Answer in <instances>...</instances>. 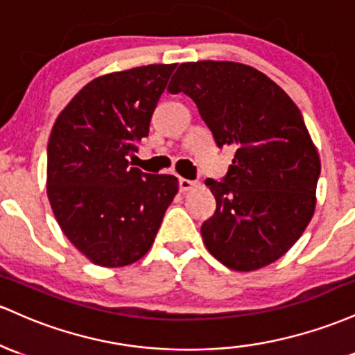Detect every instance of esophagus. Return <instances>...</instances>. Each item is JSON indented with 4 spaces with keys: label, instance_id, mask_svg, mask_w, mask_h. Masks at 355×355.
<instances>
[{
    "label": "esophagus",
    "instance_id": "34e87169",
    "mask_svg": "<svg viewBox=\"0 0 355 355\" xmlns=\"http://www.w3.org/2000/svg\"><path fill=\"white\" fill-rule=\"evenodd\" d=\"M194 188V182L189 181V179H184V178H179V189L181 191H189Z\"/></svg>",
    "mask_w": 355,
    "mask_h": 355
}]
</instances>
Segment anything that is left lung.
Segmentation results:
<instances>
[{
	"label": "left lung",
	"mask_w": 355,
	"mask_h": 355,
	"mask_svg": "<svg viewBox=\"0 0 355 355\" xmlns=\"http://www.w3.org/2000/svg\"><path fill=\"white\" fill-rule=\"evenodd\" d=\"M167 92L196 103L218 147H234L223 181L206 179L216 211L201 226L223 265L252 272L293 246L315 209L320 159L292 98L261 71L234 62L181 63Z\"/></svg>",
	"instance_id": "1"
}]
</instances>
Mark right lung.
Here are the masks:
<instances>
[{
  "label": "right lung",
  "mask_w": 355,
  "mask_h": 355,
  "mask_svg": "<svg viewBox=\"0 0 355 355\" xmlns=\"http://www.w3.org/2000/svg\"><path fill=\"white\" fill-rule=\"evenodd\" d=\"M173 65L102 75L71 98L51 129L46 193L65 236L101 266H125L149 252L178 179L130 166Z\"/></svg>",
  "instance_id": "obj_1"
}]
</instances>
